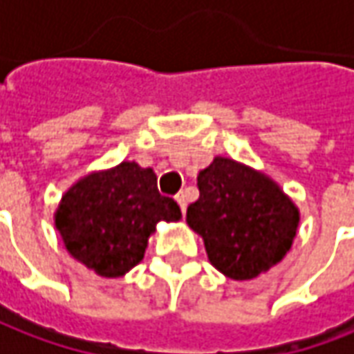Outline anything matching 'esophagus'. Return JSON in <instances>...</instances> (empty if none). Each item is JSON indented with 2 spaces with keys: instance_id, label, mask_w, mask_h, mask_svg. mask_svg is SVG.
Instances as JSON below:
<instances>
[{
  "instance_id": "34e87169",
  "label": "esophagus",
  "mask_w": 354,
  "mask_h": 354,
  "mask_svg": "<svg viewBox=\"0 0 354 354\" xmlns=\"http://www.w3.org/2000/svg\"><path fill=\"white\" fill-rule=\"evenodd\" d=\"M176 201H178V205H180V209H182V213H186L187 201H186V194H184V192H180V194H178Z\"/></svg>"
}]
</instances>
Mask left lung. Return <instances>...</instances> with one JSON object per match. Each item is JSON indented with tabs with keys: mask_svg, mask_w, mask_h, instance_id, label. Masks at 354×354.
<instances>
[{
	"mask_svg": "<svg viewBox=\"0 0 354 354\" xmlns=\"http://www.w3.org/2000/svg\"><path fill=\"white\" fill-rule=\"evenodd\" d=\"M199 199L186 221L203 238L211 266L234 281L266 273L297 236V205L281 187L232 158L215 157L197 176Z\"/></svg>",
	"mask_w": 354,
	"mask_h": 354,
	"instance_id": "1",
	"label": "left lung"
}]
</instances>
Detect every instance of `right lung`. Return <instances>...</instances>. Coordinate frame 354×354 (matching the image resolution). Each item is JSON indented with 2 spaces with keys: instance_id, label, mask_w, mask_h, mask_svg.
I'll return each mask as SVG.
<instances>
[{
  "instance_id": "add662e5",
  "label": "right lung",
  "mask_w": 354,
  "mask_h": 354,
  "mask_svg": "<svg viewBox=\"0 0 354 354\" xmlns=\"http://www.w3.org/2000/svg\"><path fill=\"white\" fill-rule=\"evenodd\" d=\"M180 218L176 201L158 194L153 168L127 160L81 178L54 215L67 252L100 277L126 275L145 256L157 223Z\"/></svg>"
}]
</instances>
